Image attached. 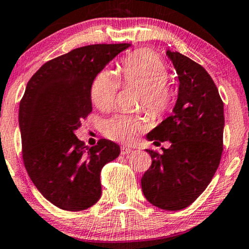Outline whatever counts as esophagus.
Listing matches in <instances>:
<instances>
[{
  "instance_id": "obj_1",
  "label": "esophagus",
  "mask_w": 249,
  "mask_h": 249,
  "mask_svg": "<svg viewBox=\"0 0 249 249\" xmlns=\"http://www.w3.org/2000/svg\"><path fill=\"white\" fill-rule=\"evenodd\" d=\"M131 152H132L131 148H128L126 146H123L121 148V154H122V155H127V154H130Z\"/></svg>"
}]
</instances>
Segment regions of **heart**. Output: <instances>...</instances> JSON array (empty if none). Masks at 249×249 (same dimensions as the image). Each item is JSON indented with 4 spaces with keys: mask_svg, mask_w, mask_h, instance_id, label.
<instances>
[{
    "mask_svg": "<svg viewBox=\"0 0 249 249\" xmlns=\"http://www.w3.org/2000/svg\"><path fill=\"white\" fill-rule=\"evenodd\" d=\"M117 75L109 70L97 73L90 85V100L101 111L112 109L121 84L140 87L137 106L144 108L153 118H161L171 108L175 88L169 83V69L153 50L139 49L121 59ZM148 119L141 114H117L105 123L103 134L112 141L131 143L146 130Z\"/></svg>",
    "mask_w": 249,
    "mask_h": 249,
    "instance_id": "heart-1",
    "label": "heart"
}]
</instances>
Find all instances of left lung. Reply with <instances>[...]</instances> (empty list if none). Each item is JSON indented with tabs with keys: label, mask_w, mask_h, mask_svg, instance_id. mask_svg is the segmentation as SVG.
Here are the masks:
<instances>
[{
	"label": "left lung",
	"mask_w": 249,
	"mask_h": 249,
	"mask_svg": "<svg viewBox=\"0 0 249 249\" xmlns=\"http://www.w3.org/2000/svg\"><path fill=\"white\" fill-rule=\"evenodd\" d=\"M178 73L174 114L147 135L170 141L162 154L148 150L152 165L141 178L143 195L164 210H180L194 202L215 175L223 153L224 108L208 72L177 52H166Z\"/></svg>",
	"instance_id": "obj_1"
}]
</instances>
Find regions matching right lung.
<instances>
[{
	"instance_id": "right-lung-1",
	"label": "right lung",
	"mask_w": 249,
	"mask_h": 249,
	"mask_svg": "<svg viewBox=\"0 0 249 249\" xmlns=\"http://www.w3.org/2000/svg\"><path fill=\"white\" fill-rule=\"evenodd\" d=\"M128 47H80L45 63L27 83L19 105L23 162L40 193L63 210L95 204L102 192L101 169L121 153L107 139L86 147L74 131L92 112L94 77Z\"/></svg>"
}]
</instances>
